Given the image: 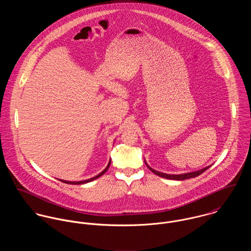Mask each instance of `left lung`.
Here are the masks:
<instances>
[{"mask_svg":"<svg viewBox=\"0 0 251 251\" xmlns=\"http://www.w3.org/2000/svg\"><path fill=\"white\" fill-rule=\"evenodd\" d=\"M145 163H146L147 167H148L153 174H155V175H157V176H159V177H161V178H165V179H176V180H183V179H190V178H195V177L201 175L203 172H205L207 169L210 168V166H207V167H205V168H203V169H200V170L194 171V172H189V173H184V174H179V175H171V174H165V173L158 172V171H156V170L151 168V167L147 164L146 161H145Z\"/></svg>","mask_w":251,"mask_h":251,"instance_id":"1","label":"left lung"}]
</instances>
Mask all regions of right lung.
<instances>
[{"label": "right lung", "instance_id": "right-lung-1", "mask_svg": "<svg viewBox=\"0 0 251 251\" xmlns=\"http://www.w3.org/2000/svg\"><path fill=\"white\" fill-rule=\"evenodd\" d=\"M110 163H111V159L109 160V163H108L106 168H105L102 172H100L99 175H97L96 177H94V178L85 179V180H79V181H69V180H64V179H60V180H61V181H63V182H65V183H70V184H83V183H86V182H90V181H92V180H94V179H97L98 178L101 177V176H102V175L107 171L108 168H109V166H110Z\"/></svg>", "mask_w": 251, "mask_h": 251}]
</instances>
